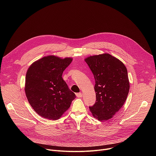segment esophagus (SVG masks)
<instances>
[{
	"instance_id": "obj_1",
	"label": "esophagus",
	"mask_w": 156,
	"mask_h": 156,
	"mask_svg": "<svg viewBox=\"0 0 156 156\" xmlns=\"http://www.w3.org/2000/svg\"><path fill=\"white\" fill-rule=\"evenodd\" d=\"M76 96L78 98H81L83 96V94L81 93H76Z\"/></svg>"
}]
</instances>
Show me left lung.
<instances>
[{"mask_svg": "<svg viewBox=\"0 0 156 156\" xmlns=\"http://www.w3.org/2000/svg\"><path fill=\"white\" fill-rule=\"evenodd\" d=\"M85 62L95 79L96 101L89 108L95 119L107 120L119 112L127 98L129 83L126 68L108 54L90 56Z\"/></svg>", "mask_w": 156, "mask_h": 156, "instance_id": "8db88e82", "label": "left lung"}]
</instances>
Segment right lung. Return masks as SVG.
Instances as JSON below:
<instances>
[{
	"mask_svg": "<svg viewBox=\"0 0 156 156\" xmlns=\"http://www.w3.org/2000/svg\"><path fill=\"white\" fill-rule=\"evenodd\" d=\"M72 61V58L62 59L49 55L34 62L28 69L26 96L31 106L42 117L58 119L76 98L62 77Z\"/></svg>",
	"mask_w": 156,
	"mask_h": 156,
	"instance_id": "1",
	"label": "right lung"
}]
</instances>
